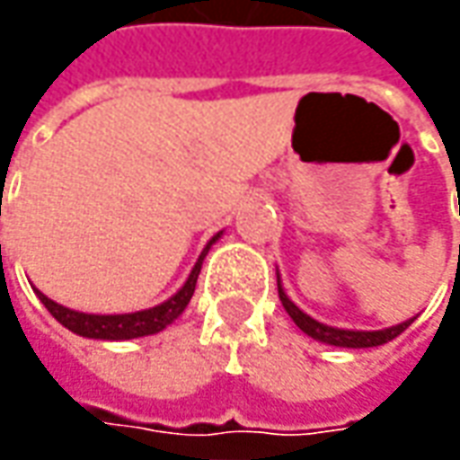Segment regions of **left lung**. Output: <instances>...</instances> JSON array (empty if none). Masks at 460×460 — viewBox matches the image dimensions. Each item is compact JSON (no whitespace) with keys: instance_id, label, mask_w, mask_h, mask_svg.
I'll list each match as a JSON object with an SVG mask.
<instances>
[{"instance_id":"left-lung-1","label":"left lung","mask_w":460,"mask_h":460,"mask_svg":"<svg viewBox=\"0 0 460 460\" xmlns=\"http://www.w3.org/2000/svg\"><path fill=\"white\" fill-rule=\"evenodd\" d=\"M279 299H281L284 309L289 312V317L296 323V327H299L302 332H307L309 338H314V341H320V343L341 345V348H374V345L389 343V341H394L397 335H402L407 327L415 323V317H412V320H407V323H399V325L386 327V330H341V327L323 325V323H317V320H312L309 314H305V312L296 307L292 299L287 296V292L281 289V281H279Z\"/></svg>"}]
</instances>
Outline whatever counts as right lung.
<instances>
[{
  "label": "right lung",
  "instance_id": "obj_1",
  "mask_svg": "<svg viewBox=\"0 0 460 460\" xmlns=\"http://www.w3.org/2000/svg\"><path fill=\"white\" fill-rule=\"evenodd\" d=\"M222 233H217L215 238L207 243V248L202 251L199 261L194 263L191 274L186 279V284L173 294L171 299L155 305L151 309H140V312H128V314H86V312H76V309H68L48 299L43 292L35 294L40 296V302L45 309L61 323L63 327H68L71 332H76L81 338H94V341H133V338H143V335H153V332H161L164 327L171 325L189 305L191 294L197 289V279L202 271V261L207 256V251L212 248V243L220 238Z\"/></svg>",
  "mask_w": 460,
  "mask_h": 460
}]
</instances>
